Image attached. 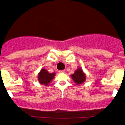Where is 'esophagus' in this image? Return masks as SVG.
Wrapping results in <instances>:
<instances>
[{"mask_svg": "<svg viewBox=\"0 0 125 125\" xmlns=\"http://www.w3.org/2000/svg\"><path fill=\"white\" fill-rule=\"evenodd\" d=\"M59 72H60V73H65V70H60V71H59Z\"/></svg>", "mask_w": 125, "mask_h": 125, "instance_id": "esophagus-1", "label": "esophagus"}]
</instances>
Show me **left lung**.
<instances>
[{
  "label": "left lung",
  "instance_id": "left-lung-1",
  "mask_svg": "<svg viewBox=\"0 0 125 125\" xmlns=\"http://www.w3.org/2000/svg\"><path fill=\"white\" fill-rule=\"evenodd\" d=\"M71 76L74 82L77 85L82 84L86 80V74L81 67L76 69L74 74H71Z\"/></svg>",
  "mask_w": 125,
  "mask_h": 125
}]
</instances>
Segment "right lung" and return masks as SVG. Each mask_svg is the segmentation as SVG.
Listing matches in <instances>:
<instances>
[{"instance_id":"1","label":"right lung","mask_w":125,"mask_h":125,"mask_svg":"<svg viewBox=\"0 0 125 125\" xmlns=\"http://www.w3.org/2000/svg\"><path fill=\"white\" fill-rule=\"evenodd\" d=\"M55 73H50L45 68H42L38 74V80L40 83L44 85H48L51 82L54 77H55Z\"/></svg>"}]
</instances>
